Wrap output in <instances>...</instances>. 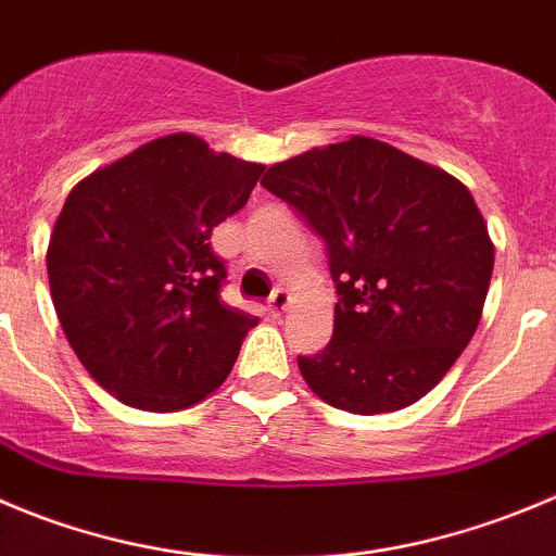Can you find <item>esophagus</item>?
I'll return each instance as SVG.
<instances>
[{
	"instance_id": "1",
	"label": "esophagus",
	"mask_w": 556,
	"mask_h": 556,
	"mask_svg": "<svg viewBox=\"0 0 556 556\" xmlns=\"http://www.w3.org/2000/svg\"><path fill=\"white\" fill-rule=\"evenodd\" d=\"M267 308H269V316H275V319H278V316H283L289 308V294L283 292V289H275L273 298H269V303H267Z\"/></svg>"
}]
</instances>
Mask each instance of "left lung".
Returning <instances> with one entry per match:
<instances>
[{"label": "left lung", "instance_id": "left-lung-1", "mask_svg": "<svg viewBox=\"0 0 556 556\" xmlns=\"http://www.w3.org/2000/svg\"><path fill=\"white\" fill-rule=\"evenodd\" d=\"M262 185L325 240L338 292L330 343L298 357L308 388L354 415L420 401L483 314L494 242L472 193L368 136L275 163Z\"/></svg>", "mask_w": 556, "mask_h": 556}]
</instances>
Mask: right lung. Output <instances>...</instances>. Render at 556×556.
Masks as SVG:
<instances>
[{"instance_id":"right-lung-1","label":"right lung","mask_w":556,"mask_h":556,"mask_svg":"<svg viewBox=\"0 0 556 556\" xmlns=\"http://www.w3.org/2000/svg\"><path fill=\"white\" fill-rule=\"evenodd\" d=\"M262 163L163 136L84 177L51 231L49 283L73 352L123 404L174 412L220 388L256 316L220 300L210 235Z\"/></svg>"}]
</instances>
